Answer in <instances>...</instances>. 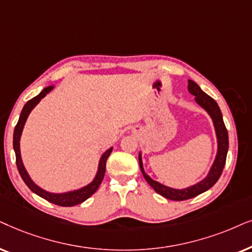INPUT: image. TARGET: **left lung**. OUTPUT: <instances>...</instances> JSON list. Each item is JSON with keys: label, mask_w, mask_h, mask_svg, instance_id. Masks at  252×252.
Returning <instances> with one entry per match:
<instances>
[{"label": "left lung", "mask_w": 252, "mask_h": 252, "mask_svg": "<svg viewBox=\"0 0 252 252\" xmlns=\"http://www.w3.org/2000/svg\"><path fill=\"white\" fill-rule=\"evenodd\" d=\"M188 82H189V84H188V91H189L192 95H194V101L197 102V105L202 107V108L209 114L211 119H212L214 131H216L217 136L218 150L216 158H214V161L212 166H211L209 173H207V175L204 177L203 180H200L199 182L193 184V186L184 188V189H175V188L167 187L165 184H161L160 182H158V181L151 179V177L146 174L145 170H144L142 152H139V167L143 173V176L145 177L146 182L153 188L156 192L170 200H186L193 198V197L198 196V194L209 190L210 188H212L214 184L217 183V181L219 180L221 173H222L228 152V132L226 126H224L222 114H221L219 106H218L216 100L211 98L210 95H207L206 93L200 89L198 84H196L191 79L188 80Z\"/></svg>", "instance_id": "left-lung-1"}]
</instances>
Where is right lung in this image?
<instances>
[{
	"mask_svg": "<svg viewBox=\"0 0 252 252\" xmlns=\"http://www.w3.org/2000/svg\"><path fill=\"white\" fill-rule=\"evenodd\" d=\"M54 89V85L47 86L42 90L41 92L39 93L38 95L34 96V98L29 100L28 102L25 103V106L23 107V110L21 113V116H19L18 123H17L15 131H13V150H15L16 153V163L17 168H18V172L21 174L23 181H24L26 186H28L31 191H33L35 194L41 197V198L48 200V202L55 204V205L59 206H75L78 205V204L85 202L87 198L92 196L93 193L98 190L100 184H101L103 176H105L106 172V161L108 159L109 154L112 153L113 147H109L108 150L106 151L105 153L102 154L101 158H100L99 163H98V170H96V174L91 182L86 184L85 187L79 188V189L66 191V192H50V191H47L42 189L41 187H39L38 184L33 182V180L30 177L28 170L25 169L24 163H23L22 156H21V137L23 129H24V126L26 123V120L30 115V113L32 112L33 108L38 105V103L41 101L42 98H45L47 93H49Z\"/></svg>",
	"mask_w": 252,
	"mask_h": 252,
	"instance_id": "obj_1",
	"label": "right lung"
}]
</instances>
